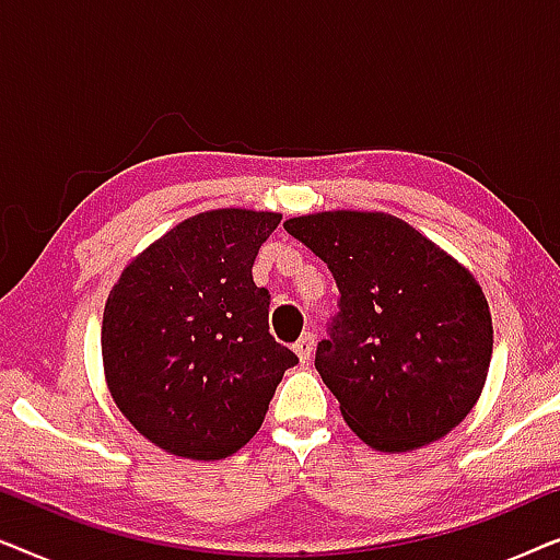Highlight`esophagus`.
<instances>
[{
	"instance_id": "34e87169",
	"label": "esophagus",
	"mask_w": 560,
	"mask_h": 560,
	"mask_svg": "<svg viewBox=\"0 0 560 560\" xmlns=\"http://www.w3.org/2000/svg\"><path fill=\"white\" fill-rule=\"evenodd\" d=\"M313 347H316V336H313L311 331L308 334H303L301 339L295 341V354H298V359H301V362L305 364L311 359V354H313Z\"/></svg>"
}]
</instances>
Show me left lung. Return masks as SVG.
Masks as SVG:
<instances>
[{"instance_id": "1", "label": "left lung", "mask_w": 560, "mask_h": 560, "mask_svg": "<svg viewBox=\"0 0 560 560\" xmlns=\"http://www.w3.org/2000/svg\"><path fill=\"white\" fill-rule=\"evenodd\" d=\"M282 226L339 288L316 370L351 431L397 454L462 423L492 359V316L474 275L389 213L320 211Z\"/></svg>"}]
</instances>
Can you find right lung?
Instances as JSON below:
<instances>
[{
	"instance_id": "right-lung-1",
	"label": "right lung",
	"mask_w": 560,
	"mask_h": 560,
	"mask_svg": "<svg viewBox=\"0 0 560 560\" xmlns=\"http://www.w3.org/2000/svg\"><path fill=\"white\" fill-rule=\"evenodd\" d=\"M280 219L249 209L196 213L137 255L106 298V385L129 423L167 454H236L298 364L270 336V293L252 280Z\"/></svg>"
}]
</instances>
